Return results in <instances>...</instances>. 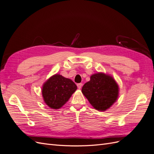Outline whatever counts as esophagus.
I'll list each match as a JSON object with an SVG mask.
<instances>
[{
    "mask_svg": "<svg viewBox=\"0 0 154 154\" xmlns=\"http://www.w3.org/2000/svg\"><path fill=\"white\" fill-rule=\"evenodd\" d=\"M77 87H78V88H80H80H82V83H78V84H77Z\"/></svg>",
    "mask_w": 154,
    "mask_h": 154,
    "instance_id": "34e87169",
    "label": "esophagus"
}]
</instances>
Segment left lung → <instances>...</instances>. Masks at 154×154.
I'll use <instances>...</instances> for the list:
<instances>
[{
  "instance_id": "8db88e82",
  "label": "left lung",
  "mask_w": 154,
  "mask_h": 154,
  "mask_svg": "<svg viewBox=\"0 0 154 154\" xmlns=\"http://www.w3.org/2000/svg\"><path fill=\"white\" fill-rule=\"evenodd\" d=\"M119 88L112 77L103 73L91 76L82 92L94 109L105 111L113 105L118 96Z\"/></svg>"
}]
</instances>
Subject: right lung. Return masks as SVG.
Returning <instances> with one entry per match:
<instances>
[{"mask_svg":"<svg viewBox=\"0 0 154 154\" xmlns=\"http://www.w3.org/2000/svg\"><path fill=\"white\" fill-rule=\"evenodd\" d=\"M76 89L77 86L71 80L60 74H54L44 84L42 96L45 103L50 108L58 109Z\"/></svg>","mask_w":154,"mask_h":154,"instance_id":"obj_1","label":"right lung"}]
</instances>
